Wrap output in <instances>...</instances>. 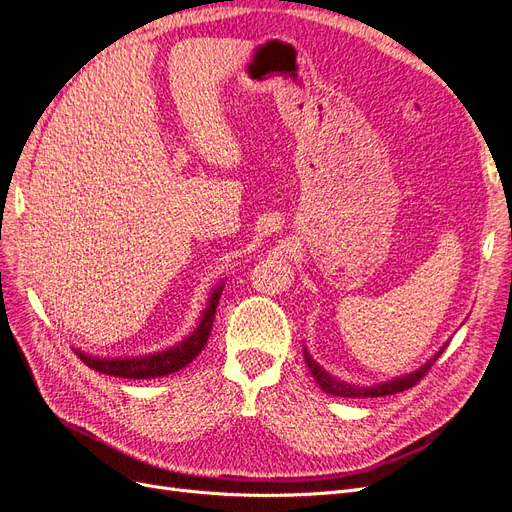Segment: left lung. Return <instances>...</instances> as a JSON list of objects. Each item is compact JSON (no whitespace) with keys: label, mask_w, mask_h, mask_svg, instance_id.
<instances>
[{"label":"left lung","mask_w":512,"mask_h":512,"mask_svg":"<svg viewBox=\"0 0 512 512\" xmlns=\"http://www.w3.org/2000/svg\"><path fill=\"white\" fill-rule=\"evenodd\" d=\"M447 348V344L434 354L430 361L426 363V365H422L418 371H413V373H407V375H403V377H394V380H390V382H384V384H377V386H367V388H363V386H354V384H346V382H342V380H337V377H333L331 373H327L323 367H320L314 358L310 356V352L304 348V358H306V363H308V369H310V373L314 375V380H316V384L323 388L327 394H333V396H344V399H367V396H388V394H396V392H403V390H409V388H413L415 384H418L422 377L428 373V369L437 363V358L443 354V350Z\"/></svg>","instance_id":"1"}]
</instances>
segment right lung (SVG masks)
Segmentation results:
<instances>
[{
  "label": "right lung",
  "mask_w": 512,
  "mask_h": 512,
  "mask_svg": "<svg viewBox=\"0 0 512 512\" xmlns=\"http://www.w3.org/2000/svg\"><path fill=\"white\" fill-rule=\"evenodd\" d=\"M223 291V282L217 285L208 297V306L200 318L198 327L194 333L185 337L183 342L177 346L154 352V354H145V356H120V358H103V356H92L82 350H75L82 358V363L88 365L90 369L113 375V377H128V380H154V377H164L183 369L189 365L194 358L202 352V348L208 342V335H211L213 329V320H215V310L219 306V297Z\"/></svg>",
  "instance_id": "right-lung-1"
}]
</instances>
